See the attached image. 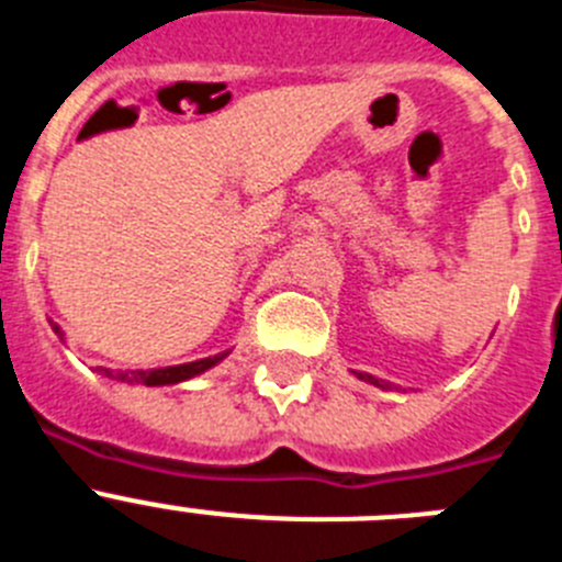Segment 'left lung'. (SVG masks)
I'll return each mask as SVG.
<instances>
[{
    "mask_svg": "<svg viewBox=\"0 0 562 562\" xmlns=\"http://www.w3.org/2000/svg\"><path fill=\"white\" fill-rule=\"evenodd\" d=\"M357 376H360V380H366V382H371V385H376V389H391V382L376 380V376H371V374H357Z\"/></svg>",
    "mask_w": 562,
    "mask_h": 562,
    "instance_id": "left-lung-1",
    "label": "left lung"
}]
</instances>
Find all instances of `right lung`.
I'll return each mask as SVG.
<instances>
[{
	"instance_id": "obj_1",
	"label": "right lung",
	"mask_w": 562,
	"mask_h": 562,
	"mask_svg": "<svg viewBox=\"0 0 562 562\" xmlns=\"http://www.w3.org/2000/svg\"><path fill=\"white\" fill-rule=\"evenodd\" d=\"M49 326H53V331H56L58 337L61 335V326H56L53 321H49ZM227 351H222V355H213V357H205V360H193V362H182V366H166V369H148V371H112V369H98L103 376H109V380H117V382H140V385H177V382H186L191 380V376L202 374V371L213 369L216 362L225 360Z\"/></svg>"
}]
</instances>
